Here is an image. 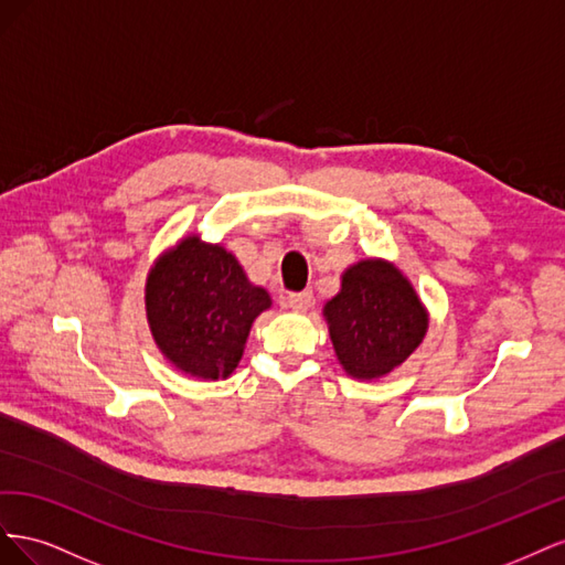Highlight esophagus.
Returning <instances> with one entry per match:
<instances>
[{"label":"esophagus","mask_w":565,"mask_h":565,"mask_svg":"<svg viewBox=\"0 0 565 565\" xmlns=\"http://www.w3.org/2000/svg\"><path fill=\"white\" fill-rule=\"evenodd\" d=\"M311 303H313V295L309 292V289H303V292H292V295L285 297V306H287V309H292V311H309Z\"/></svg>","instance_id":"obj_1"}]
</instances>
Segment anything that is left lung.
<instances>
[{"label":"left lung","instance_id":"8db88e82","mask_svg":"<svg viewBox=\"0 0 565 565\" xmlns=\"http://www.w3.org/2000/svg\"><path fill=\"white\" fill-rule=\"evenodd\" d=\"M339 363L351 377L374 380L398 367L424 339L426 311L398 268L367 259L341 278V292L324 303Z\"/></svg>","mask_w":565,"mask_h":565}]
</instances>
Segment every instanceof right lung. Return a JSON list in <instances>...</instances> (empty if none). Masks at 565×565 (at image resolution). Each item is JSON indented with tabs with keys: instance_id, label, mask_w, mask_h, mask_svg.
<instances>
[{
	"instance_id": "add662e5",
	"label": "right lung",
	"mask_w": 565,
	"mask_h": 565,
	"mask_svg": "<svg viewBox=\"0 0 565 565\" xmlns=\"http://www.w3.org/2000/svg\"><path fill=\"white\" fill-rule=\"evenodd\" d=\"M270 306L235 256L185 237L150 270L146 311L160 351L185 374L228 377L243 358L254 318Z\"/></svg>"
}]
</instances>
